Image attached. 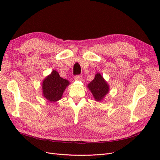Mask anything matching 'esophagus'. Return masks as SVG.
<instances>
[{
  "mask_svg": "<svg viewBox=\"0 0 160 160\" xmlns=\"http://www.w3.org/2000/svg\"><path fill=\"white\" fill-rule=\"evenodd\" d=\"M74 79L75 81H81L82 77H81V75H76V76H75Z\"/></svg>",
  "mask_w": 160,
  "mask_h": 160,
  "instance_id": "1",
  "label": "esophagus"
}]
</instances>
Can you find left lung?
I'll list each match as a JSON object with an SVG mask.
<instances>
[{
    "instance_id": "obj_1",
    "label": "left lung",
    "mask_w": 160,
    "mask_h": 160,
    "mask_svg": "<svg viewBox=\"0 0 160 160\" xmlns=\"http://www.w3.org/2000/svg\"><path fill=\"white\" fill-rule=\"evenodd\" d=\"M96 101H102L109 91V85L99 72L95 75V78L88 85Z\"/></svg>"
}]
</instances>
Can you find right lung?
I'll list each match as a JSON object with an SVG mask.
<instances>
[{
  "label": "right lung",
  "instance_id": "obj_1",
  "mask_svg": "<svg viewBox=\"0 0 160 160\" xmlns=\"http://www.w3.org/2000/svg\"><path fill=\"white\" fill-rule=\"evenodd\" d=\"M69 84L68 80L62 78L59 72L52 70L42 81V95L49 102H56L62 98L63 92Z\"/></svg>",
  "mask_w": 160,
  "mask_h": 160
}]
</instances>
